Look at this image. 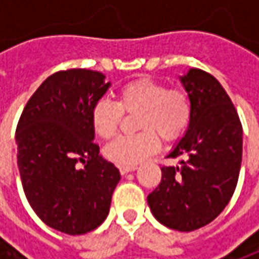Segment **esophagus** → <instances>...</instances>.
<instances>
[{"mask_svg": "<svg viewBox=\"0 0 259 259\" xmlns=\"http://www.w3.org/2000/svg\"><path fill=\"white\" fill-rule=\"evenodd\" d=\"M136 169H137L136 165H120V166H119V172L122 175H126L129 174V172H133Z\"/></svg>", "mask_w": 259, "mask_h": 259, "instance_id": "34e87169", "label": "esophagus"}]
</instances>
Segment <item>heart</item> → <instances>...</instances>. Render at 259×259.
Here are the masks:
<instances>
[{"label":"heart","mask_w":259,"mask_h":259,"mask_svg":"<svg viewBox=\"0 0 259 259\" xmlns=\"http://www.w3.org/2000/svg\"><path fill=\"white\" fill-rule=\"evenodd\" d=\"M123 112H139L137 127L143 132L118 137L104 148V155L116 165H137L159 148L158 135L175 141L185 135L193 118V102L182 89H169L148 77L136 79L119 89L118 102L100 98L93 104L90 122L96 135L112 139Z\"/></svg>","instance_id":"heart-1"}]
</instances>
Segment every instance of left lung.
I'll use <instances>...</instances> for the list:
<instances>
[{
  "instance_id": "left-lung-1",
  "label": "left lung",
  "mask_w": 259,
  "mask_h": 259,
  "mask_svg": "<svg viewBox=\"0 0 259 259\" xmlns=\"http://www.w3.org/2000/svg\"><path fill=\"white\" fill-rule=\"evenodd\" d=\"M193 102V118L162 166V179L147 201L166 228L191 232L211 223L225 209L239 180L243 127L236 108L212 74L191 68L179 77Z\"/></svg>"
}]
</instances>
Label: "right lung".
<instances>
[{"mask_svg": "<svg viewBox=\"0 0 259 259\" xmlns=\"http://www.w3.org/2000/svg\"><path fill=\"white\" fill-rule=\"evenodd\" d=\"M109 87L101 72L61 70L42 81L20 115L15 139L23 191L37 217L62 233L98 228L120 180L118 168L98 155L90 122L93 104Z\"/></svg>", "mask_w": 259, "mask_h": 259, "instance_id": "1", "label": "right lung"}]
</instances>
